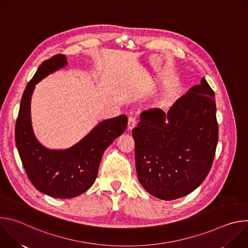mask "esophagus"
Listing matches in <instances>:
<instances>
[{"label":"esophagus","instance_id":"esophagus-1","mask_svg":"<svg viewBox=\"0 0 248 248\" xmlns=\"http://www.w3.org/2000/svg\"><path fill=\"white\" fill-rule=\"evenodd\" d=\"M135 125H136V117H135V116H130V117L128 118L127 128H128V129H132Z\"/></svg>","mask_w":248,"mask_h":248}]
</instances>
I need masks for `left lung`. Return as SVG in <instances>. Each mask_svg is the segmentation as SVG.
Here are the masks:
<instances>
[{
  "label": "left lung",
  "instance_id": "8db88e82",
  "mask_svg": "<svg viewBox=\"0 0 248 248\" xmlns=\"http://www.w3.org/2000/svg\"><path fill=\"white\" fill-rule=\"evenodd\" d=\"M137 178L144 189L173 200L206 179L218 142L215 93L205 78L176 100L168 113L152 108L132 129Z\"/></svg>",
  "mask_w": 248,
  "mask_h": 248
}]
</instances>
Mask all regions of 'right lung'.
I'll list each match as a JSON object with an SVG mask.
<instances>
[{
    "instance_id": "obj_1",
    "label": "right lung",
    "mask_w": 248,
    "mask_h": 248,
    "mask_svg": "<svg viewBox=\"0 0 248 248\" xmlns=\"http://www.w3.org/2000/svg\"><path fill=\"white\" fill-rule=\"evenodd\" d=\"M64 55L44 61L23 92L16 123V144L31 184L49 196L73 198L94 184L104 151L124 132L127 117L103 121L78 144L66 150H49L35 138L31 126L30 101L35 84L66 64Z\"/></svg>"
}]
</instances>
